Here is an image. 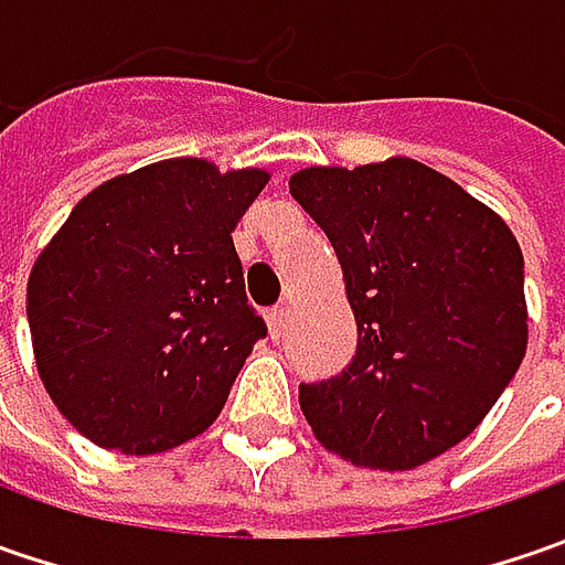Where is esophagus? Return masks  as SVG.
<instances>
[{
	"label": "esophagus",
	"instance_id": "34e87169",
	"mask_svg": "<svg viewBox=\"0 0 565 565\" xmlns=\"http://www.w3.org/2000/svg\"><path fill=\"white\" fill-rule=\"evenodd\" d=\"M286 320H289V308H270V315H267V323H270V333L273 337H279L282 330H286Z\"/></svg>",
	"mask_w": 565,
	"mask_h": 565
}]
</instances>
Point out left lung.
<instances>
[{"label":"left lung","mask_w":565,"mask_h":565,"mask_svg":"<svg viewBox=\"0 0 565 565\" xmlns=\"http://www.w3.org/2000/svg\"><path fill=\"white\" fill-rule=\"evenodd\" d=\"M289 191L337 250L359 323L349 367L298 386L315 437L386 471L444 456L525 359V260L510 226L405 157L301 169Z\"/></svg>","instance_id":"left-lung-1"}]
</instances>
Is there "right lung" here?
Returning <instances> with one entry per match:
<instances>
[{"mask_svg":"<svg viewBox=\"0 0 565 565\" xmlns=\"http://www.w3.org/2000/svg\"><path fill=\"white\" fill-rule=\"evenodd\" d=\"M267 172L166 160L72 210L28 279L36 371L103 449L163 452L198 437L267 337L232 228Z\"/></svg>","mask_w":565,"mask_h":565,"instance_id":"add662e5","label":"right lung"}]
</instances>
